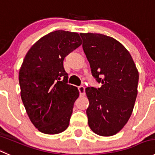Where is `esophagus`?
Wrapping results in <instances>:
<instances>
[{
	"instance_id": "obj_1",
	"label": "esophagus",
	"mask_w": 155,
	"mask_h": 155,
	"mask_svg": "<svg viewBox=\"0 0 155 155\" xmlns=\"http://www.w3.org/2000/svg\"><path fill=\"white\" fill-rule=\"evenodd\" d=\"M78 91H79V93H80L81 96H84L85 94V87L84 86H79Z\"/></svg>"
}]
</instances>
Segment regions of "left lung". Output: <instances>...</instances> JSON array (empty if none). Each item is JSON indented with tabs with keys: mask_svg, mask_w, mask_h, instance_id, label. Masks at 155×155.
I'll use <instances>...</instances> for the list:
<instances>
[{
	"mask_svg": "<svg viewBox=\"0 0 155 155\" xmlns=\"http://www.w3.org/2000/svg\"><path fill=\"white\" fill-rule=\"evenodd\" d=\"M83 50L99 88L85 89L90 105L88 125L101 136L116 135L127 123L138 94V72L128 50L98 33H80Z\"/></svg>",
	"mask_w": 155,
	"mask_h": 155,
	"instance_id": "1",
	"label": "left lung"
}]
</instances>
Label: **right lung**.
<instances>
[{
    "instance_id": "add662e5",
    "label": "right lung",
    "mask_w": 155,
    "mask_h": 155,
    "mask_svg": "<svg viewBox=\"0 0 155 155\" xmlns=\"http://www.w3.org/2000/svg\"><path fill=\"white\" fill-rule=\"evenodd\" d=\"M81 45L77 32H51L41 38L26 54L19 72L20 95L32 123L48 135L68 127L79 92L68 84L64 58Z\"/></svg>"
}]
</instances>
